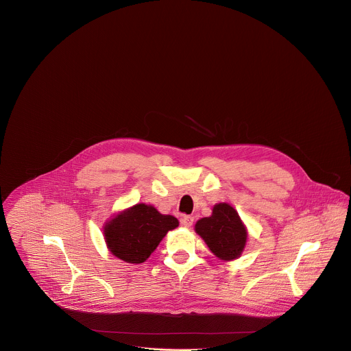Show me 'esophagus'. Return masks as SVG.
<instances>
[{
    "instance_id": "obj_1",
    "label": "esophagus",
    "mask_w": 351,
    "mask_h": 351,
    "mask_svg": "<svg viewBox=\"0 0 351 351\" xmlns=\"http://www.w3.org/2000/svg\"><path fill=\"white\" fill-rule=\"evenodd\" d=\"M193 223H194V217H191V216H183V217L180 219V224H182L183 227H191Z\"/></svg>"
}]
</instances>
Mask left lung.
<instances>
[{
    "instance_id": "left-lung-1",
    "label": "left lung",
    "mask_w": 351,
    "mask_h": 351,
    "mask_svg": "<svg viewBox=\"0 0 351 351\" xmlns=\"http://www.w3.org/2000/svg\"><path fill=\"white\" fill-rule=\"evenodd\" d=\"M195 232L205 241L210 252L224 261L241 257L247 239V231L238 212L228 204H217L212 216L197 221Z\"/></svg>"
}]
</instances>
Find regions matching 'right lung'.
Instances as JSON below:
<instances>
[{
	"instance_id": "obj_1",
	"label": "right lung",
	"mask_w": 351,
	"mask_h": 351,
	"mask_svg": "<svg viewBox=\"0 0 351 351\" xmlns=\"http://www.w3.org/2000/svg\"><path fill=\"white\" fill-rule=\"evenodd\" d=\"M178 226L176 217L161 215L152 205L136 204L109 220L104 227V235L114 257L130 264H142L167 232Z\"/></svg>"
}]
</instances>
